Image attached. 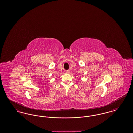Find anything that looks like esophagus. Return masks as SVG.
Returning a JSON list of instances; mask_svg holds the SVG:
<instances>
[{"label": "esophagus", "instance_id": "esophagus-1", "mask_svg": "<svg viewBox=\"0 0 133 133\" xmlns=\"http://www.w3.org/2000/svg\"><path fill=\"white\" fill-rule=\"evenodd\" d=\"M66 73H67V74H69L70 73V71L69 70H66Z\"/></svg>", "mask_w": 133, "mask_h": 133}]
</instances>
